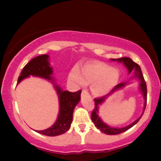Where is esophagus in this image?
Here are the masks:
<instances>
[{"label": "esophagus", "mask_w": 161, "mask_h": 161, "mask_svg": "<svg viewBox=\"0 0 161 161\" xmlns=\"http://www.w3.org/2000/svg\"><path fill=\"white\" fill-rule=\"evenodd\" d=\"M81 94H82V95H88V94H89V93H88V92L86 91V90H83Z\"/></svg>", "instance_id": "1"}]
</instances>
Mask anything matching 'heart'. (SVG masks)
Returning <instances> with one entry per match:
<instances>
[{"instance_id": "b5f03b06", "label": "heart", "mask_w": 161, "mask_h": 161, "mask_svg": "<svg viewBox=\"0 0 161 161\" xmlns=\"http://www.w3.org/2000/svg\"><path fill=\"white\" fill-rule=\"evenodd\" d=\"M121 72L116 68L110 67L103 63H89L79 70L74 67L68 75V80L78 87L91 83V91L94 95L107 94L118 84Z\"/></svg>"}]
</instances>
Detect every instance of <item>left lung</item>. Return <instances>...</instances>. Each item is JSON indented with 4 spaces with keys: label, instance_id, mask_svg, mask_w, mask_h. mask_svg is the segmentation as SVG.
<instances>
[{
    "label": "left lung",
    "instance_id": "left-lung-1",
    "mask_svg": "<svg viewBox=\"0 0 161 161\" xmlns=\"http://www.w3.org/2000/svg\"><path fill=\"white\" fill-rule=\"evenodd\" d=\"M113 61H118V62L122 63L125 66V67L127 68V70H128V74H130V72H133V78H137L138 80H139V90L140 92H142L143 97H144V109H143V112L139 117H138L137 119L134 121L133 122H132L130 125H127L126 127H113L108 125L106 123H105L102 120V119L100 118V116H99V109H100V107L102 105L103 103H105V101L106 100V99L110 95H111L112 94H114V92L117 90H119L122 88H124L127 84H128V81H126V82L121 83L119 84L116 85L115 87L114 88L113 90L110 92L109 94H106V95L101 97L99 98H95L94 99V102H95V105H94V108L92 111V122L97 128L100 130L101 132L104 133L107 135H118V134L122 133L123 132L127 130L130 128H131L132 127L134 126L136 123H137L138 121L140 120V119L142 118L143 116V114H144V110L146 108L147 105V84L146 82H145L144 76H143L142 69H141V67L138 64L134 62V61L132 60L131 58H127V57H123V58H113L111 59Z\"/></svg>",
    "mask_w": 161,
    "mask_h": 161
}]
</instances>
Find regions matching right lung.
Segmentation results:
<instances>
[{
  "instance_id": "right-lung-1",
  "label": "right lung",
  "mask_w": 161,
  "mask_h": 161,
  "mask_svg": "<svg viewBox=\"0 0 161 161\" xmlns=\"http://www.w3.org/2000/svg\"><path fill=\"white\" fill-rule=\"evenodd\" d=\"M49 58L48 55H40L31 59L23 69L20 76L17 80V84L31 75L44 78L53 84L58 96L59 102L57 119L49 128L43 130H36V132L45 136H56L66 133L70 128L74 108L80 100L81 90L76 92L64 91L57 85L55 78L52 76L53 71L52 67H50Z\"/></svg>"
}]
</instances>
